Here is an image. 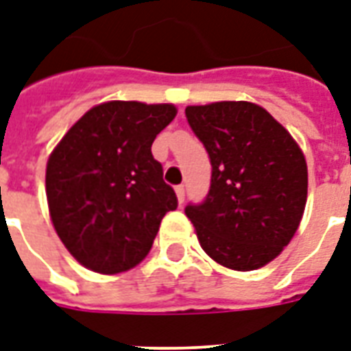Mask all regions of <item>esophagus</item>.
<instances>
[{
	"label": "esophagus",
	"mask_w": 351,
	"mask_h": 351,
	"mask_svg": "<svg viewBox=\"0 0 351 351\" xmlns=\"http://www.w3.org/2000/svg\"><path fill=\"white\" fill-rule=\"evenodd\" d=\"M175 191H176V197H178V202L184 204V200H186V189H184V186H176Z\"/></svg>",
	"instance_id": "34e87169"
}]
</instances>
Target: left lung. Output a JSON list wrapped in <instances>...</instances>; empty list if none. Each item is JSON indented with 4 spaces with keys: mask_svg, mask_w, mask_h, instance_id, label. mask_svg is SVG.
<instances>
[{
    "mask_svg": "<svg viewBox=\"0 0 351 351\" xmlns=\"http://www.w3.org/2000/svg\"><path fill=\"white\" fill-rule=\"evenodd\" d=\"M186 117L211 162L204 202L186 206L202 250L234 271L280 256L307 200V164L293 136L247 101L187 106Z\"/></svg>",
    "mask_w": 351,
    "mask_h": 351,
    "instance_id": "1",
    "label": "left lung"
}]
</instances>
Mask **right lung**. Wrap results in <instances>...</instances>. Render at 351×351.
<instances>
[{"label":"right lung","instance_id":"add662e5","mask_svg":"<svg viewBox=\"0 0 351 351\" xmlns=\"http://www.w3.org/2000/svg\"><path fill=\"white\" fill-rule=\"evenodd\" d=\"M173 104L110 101L93 106L47 160L45 195L58 237L80 265L117 274L145 258L167 211L176 210L152 141Z\"/></svg>","mask_w":351,"mask_h":351}]
</instances>
